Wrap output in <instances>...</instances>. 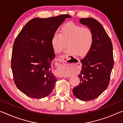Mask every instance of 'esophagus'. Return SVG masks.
<instances>
[{"label":"esophagus","mask_w":123,"mask_h":123,"mask_svg":"<svg viewBox=\"0 0 123 123\" xmlns=\"http://www.w3.org/2000/svg\"><path fill=\"white\" fill-rule=\"evenodd\" d=\"M67 61L68 59L65 55L61 56L56 60V61L57 66L56 73L59 75V76L66 78H68V76L63 75V71L68 67V64L67 63Z\"/></svg>","instance_id":"obj_1"}]
</instances>
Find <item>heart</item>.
<instances>
[{
    "mask_svg": "<svg viewBox=\"0 0 123 123\" xmlns=\"http://www.w3.org/2000/svg\"><path fill=\"white\" fill-rule=\"evenodd\" d=\"M94 42V33L91 29L73 23H68L60 29V34L55 33L51 38V44L54 51L60 53L67 47L73 55L85 57L91 51Z\"/></svg>",
    "mask_w": 123,
    "mask_h": 123,
    "instance_id": "obj_1",
    "label": "heart"
}]
</instances>
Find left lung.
I'll use <instances>...</instances> for the list:
<instances>
[{
    "label": "left lung",
    "mask_w": 123,
    "mask_h": 123,
    "mask_svg": "<svg viewBox=\"0 0 123 123\" xmlns=\"http://www.w3.org/2000/svg\"><path fill=\"white\" fill-rule=\"evenodd\" d=\"M81 24L94 33V42L89 53L81 60L82 68L79 75L80 82L73 89L75 97L82 101L93 100L109 86L114 64L111 39L100 23L93 18H81Z\"/></svg>",
    "instance_id": "8db88e82"
}]
</instances>
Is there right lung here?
Wrapping results in <instances>:
<instances>
[{"label": "right lung", "instance_id": "add662e5", "mask_svg": "<svg viewBox=\"0 0 123 123\" xmlns=\"http://www.w3.org/2000/svg\"><path fill=\"white\" fill-rule=\"evenodd\" d=\"M68 14L35 18L25 24L14 42L11 57L13 80L19 90L32 98L51 93L57 81L51 72L55 57L51 38Z\"/></svg>", "mask_w": 123, "mask_h": 123}]
</instances>
